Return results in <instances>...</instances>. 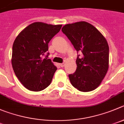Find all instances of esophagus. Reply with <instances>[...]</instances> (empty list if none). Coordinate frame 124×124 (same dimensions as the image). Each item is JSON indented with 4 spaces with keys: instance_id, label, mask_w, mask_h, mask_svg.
I'll return each instance as SVG.
<instances>
[{
    "instance_id": "1",
    "label": "esophagus",
    "mask_w": 124,
    "mask_h": 124,
    "mask_svg": "<svg viewBox=\"0 0 124 124\" xmlns=\"http://www.w3.org/2000/svg\"><path fill=\"white\" fill-rule=\"evenodd\" d=\"M60 66H61V67H64V63H60Z\"/></svg>"
}]
</instances>
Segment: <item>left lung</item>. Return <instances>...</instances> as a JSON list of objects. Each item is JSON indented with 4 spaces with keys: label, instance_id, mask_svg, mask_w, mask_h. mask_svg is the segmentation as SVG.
<instances>
[{
    "label": "left lung",
    "instance_id": "8db88e82",
    "mask_svg": "<svg viewBox=\"0 0 124 124\" xmlns=\"http://www.w3.org/2000/svg\"><path fill=\"white\" fill-rule=\"evenodd\" d=\"M62 31L77 53L76 71L69 75L73 86L81 92L95 89L105 78L109 65V46L103 35L84 21L66 24Z\"/></svg>",
    "mask_w": 124,
    "mask_h": 124
}]
</instances>
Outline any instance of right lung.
I'll use <instances>...</instances> for the list:
<instances>
[{"instance_id":"obj_1","label":"right lung","mask_w":124,"mask_h":124,"mask_svg":"<svg viewBox=\"0 0 124 124\" xmlns=\"http://www.w3.org/2000/svg\"><path fill=\"white\" fill-rule=\"evenodd\" d=\"M61 27L62 25L33 23L15 39L12 48L13 69L18 79L29 91H41L51 83L57 67L48 59V43Z\"/></svg>"}]
</instances>
